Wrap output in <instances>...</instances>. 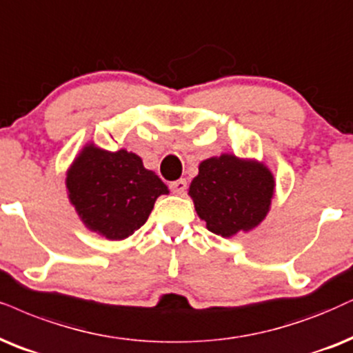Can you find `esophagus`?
<instances>
[{
    "instance_id": "esophagus-1",
    "label": "esophagus",
    "mask_w": 353,
    "mask_h": 353,
    "mask_svg": "<svg viewBox=\"0 0 353 353\" xmlns=\"http://www.w3.org/2000/svg\"><path fill=\"white\" fill-rule=\"evenodd\" d=\"M169 187H171V190L174 192V194H184L185 189H187V181L185 179H177V181L171 182Z\"/></svg>"
}]
</instances>
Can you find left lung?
<instances>
[{
    "label": "left lung",
    "mask_w": 353,
    "mask_h": 353,
    "mask_svg": "<svg viewBox=\"0 0 353 353\" xmlns=\"http://www.w3.org/2000/svg\"><path fill=\"white\" fill-rule=\"evenodd\" d=\"M274 187V176L264 164L221 154L200 163L189 195L208 231L230 238L264 220Z\"/></svg>",
    "instance_id": "1"
}]
</instances>
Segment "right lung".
<instances>
[{"label":"right lung","instance_id":"add662e5","mask_svg":"<svg viewBox=\"0 0 353 353\" xmlns=\"http://www.w3.org/2000/svg\"><path fill=\"white\" fill-rule=\"evenodd\" d=\"M68 197L84 225L107 239H125L148 220L168 187L140 156L86 146L66 177Z\"/></svg>","mask_w":353,"mask_h":353}]
</instances>
